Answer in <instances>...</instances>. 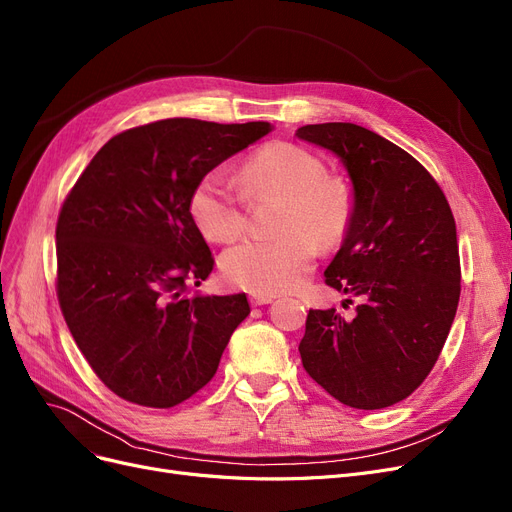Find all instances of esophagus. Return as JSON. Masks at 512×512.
Masks as SVG:
<instances>
[{
	"instance_id": "obj_1",
	"label": "esophagus",
	"mask_w": 512,
	"mask_h": 512,
	"mask_svg": "<svg viewBox=\"0 0 512 512\" xmlns=\"http://www.w3.org/2000/svg\"><path fill=\"white\" fill-rule=\"evenodd\" d=\"M274 299H276L274 295H251V297H249V301H251L253 307H257V305H268V303H272Z\"/></svg>"
}]
</instances>
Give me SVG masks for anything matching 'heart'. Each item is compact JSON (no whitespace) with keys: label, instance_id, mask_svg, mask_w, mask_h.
I'll return each instance as SVG.
<instances>
[{"label":"heart","instance_id":"1","mask_svg":"<svg viewBox=\"0 0 512 512\" xmlns=\"http://www.w3.org/2000/svg\"><path fill=\"white\" fill-rule=\"evenodd\" d=\"M242 188L221 169L203 175L190 194V215L209 240L224 242L247 228L249 198L280 196L276 234L244 238L224 251L221 274L253 295L297 288L314 268L318 244L343 242L355 217V188L345 175L326 173L316 152L291 142L259 148L240 173Z\"/></svg>","mask_w":512,"mask_h":512}]
</instances>
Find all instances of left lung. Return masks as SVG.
Instances as JSON below:
<instances>
[{
  "label": "left lung",
  "mask_w": 512,
  "mask_h": 512,
  "mask_svg": "<svg viewBox=\"0 0 512 512\" xmlns=\"http://www.w3.org/2000/svg\"><path fill=\"white\" fill-rule=\"evenodd\" d=\"M297 136L349 171L355 217L324 282L362 299L353 320L309 309L301 362L341 404L381 410L422 385L448 339L460 299L456 221L433 175L379 133L318 123Z\"/></svg>",
  "instance_id": "8db88e82"
}]
</instances>
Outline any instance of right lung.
<instances>
[{
    "instance_id": "obj_1",
    "label": "right lung",
    "mask_w": 512,
    "mask_h": 512,
    "mask_svg": "<svg viewBox=\"0 0 512 512\" xmlns=\"http://www.w3.org/2000/svg\"><path fill=\"white\" fill-rule=\"evenodd\" d=\"M265 121L163 119L110 138L66 194L56 295L83 358L125 402L173 408L217 372L247 295L190 297L213 255L190 215L203 175L261 140Z\"/></svg>"
}]
</instances>
